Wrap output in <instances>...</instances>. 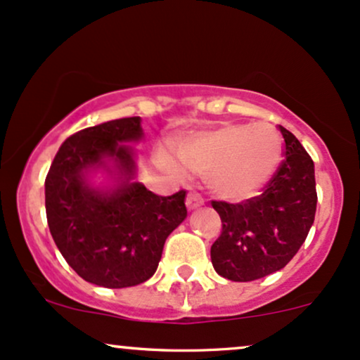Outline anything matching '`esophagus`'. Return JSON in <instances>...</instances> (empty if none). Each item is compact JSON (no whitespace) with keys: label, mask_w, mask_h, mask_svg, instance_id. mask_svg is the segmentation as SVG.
Instances as JSON below:
<instances>
[{"label":"esophagus","mask_w":360,"mask_h":360,"mask_svg":"<svg viewBox=\"0 0 360 360\" xmlns=\"http://www.w3.org/2000/svg\"><path fill=\"white\" fill-rule=\"evenodd\" d=\"M205 200L198 193H189L188 198H186V206H188V210H196L198 206H201Z\"/></svg>","instance_id":"obj_1"}]
</instances>
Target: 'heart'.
Returning a JSON list of instances; mask_svg holds the SVG:
<instances>
[{
	"instance_id": "obj_1",
	"label": "heart",
	"mask_w": 360,
	"mask_h": 360,
	"mask_svg": "<svg viewBox=\"0 0 360 360\" xmlns=\"http://www.w3.org/2000/svg\"><path fill=\"white\" fill-rule=\"evenodd\" d=\"M177 157L186 171L206 176L210 189L232 201L262 191L283 159V140L269 123H226L184 139ZM160 166L181 172L166 154Z\"/></svg>"
}]
</instances>
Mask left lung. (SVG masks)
Returning <instances> with one entry per match:
<instances>
[{
    "instance_id": "obj_1",
    "label": "left lung",
    "mask_w": 360,
    "mask_h": 360,
    "mask_svg": "<svg viewBox=\"0 0 360 360\" xmlns=\"http://www.w3.org/2000/svg\"><path fill=\"white\" fill-rule=\"evenodd\" d=\"M284 160L259 196L240 203L212 201L221 233L212 264L223 278L247 283L283 269L307 240L315 221L316 183L311 157L279 125Z\"/></svg>"
}]
</instances>
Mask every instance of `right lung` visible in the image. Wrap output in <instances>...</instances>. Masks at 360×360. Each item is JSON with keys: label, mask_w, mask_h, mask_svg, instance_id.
Listing matches in <instances>:
<instances>
[{"label": "right lung", "mask_w": 360, "mask_h": 360, "mask_svg": "<svg viewBox=\"0 0 360 360\" xmlns=\"http://www.w3.org/2000/svg\"><path fill=\"white\" fill-rule=\"evenodd\" d=\"M143 137L140 117L84 128L62 143L45 177V212L62 257L82 279L103 288H130L157 271L166 238L188 217L181 189L159 196L135 176L134 150L122 142ZM114 160L119 184L93 188L91 168Z\"/></svg>", "instance_id": "right-lung-1"}]
</instances>
